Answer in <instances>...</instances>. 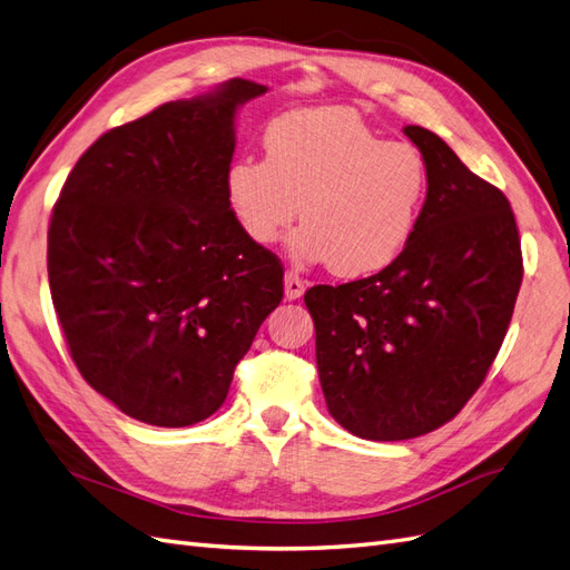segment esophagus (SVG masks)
Instances as JSON below:
<instances>
[{
	"instance_id": "34e87169",
	"label": "esophagus",
	"mask_w": 570,
	"mask_h": 570,
	"mask_svg": "<svg viewBox=\"0 0 570 570\" xmlns=\"http://www.w3.org/2000/svg\"><path fill=\"white\" fill-rule=\"evenodd\" d=\"M306 289V281H302L297 273H285V299H299Z\"/></svg>"
}]
</instances>
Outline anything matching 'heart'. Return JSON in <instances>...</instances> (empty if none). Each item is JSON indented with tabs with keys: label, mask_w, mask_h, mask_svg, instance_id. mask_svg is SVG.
Returning <instances> with one entry per match:
<instances>
[{
	"label": "heart",
	"mask_w": 570,
	"mask_h": 570,
	"mask_svg": "<svg viewBox=\"0 0 570 570\" xmlns=\"http://www.w3.org/2000/svg\"><path fill=\"white\" fill-rule=\"evenodd\" d=\"M266 158L239 156L225 196L242 233L271 247L295 223L292 254L343 278L376 273L403 254L422 215V153L383 138L352 107H302L268 121Z\"/></svg>",
	"instance_id": "b5f03b06"
}]
</instances>
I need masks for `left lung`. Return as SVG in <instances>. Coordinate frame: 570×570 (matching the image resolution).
<instances>
[{"label": "left lung", "instance_id": "8db88e82", "mask_svg": "<svg viewBox=\"0 0 570 570\" xmlns=\"http://www.w3.org/2000/svg\"><path fill=\"white\" fill-rule=\"evenodd\" d=\"M405 134L429 170L407 247L368 278L304 295L328 412L368 441L429 434L465 407L499 355L522 283L509 198L434 131Z\"/></svg>", "mask_w": 570, "mask_h": 570}]
</instances>
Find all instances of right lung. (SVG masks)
Returning a JSON list of instances; mask_svg holds the SVG:
<instances>
[{"mask_svg":"<svg viewBox=\"0 0 570 570\" xmlns=\"http://www.w3.org/2000/svg\"><path fill=\"white\" fill-rule=\"evenodd\" d=\"M266 86L229 79L115 127L73 165L48 229L69 355L90 389L156 426L218 410L283 299V264L225 196L235 112Z\"/></svg>","mask_w":570,"mask_h":570,"instance_id":"add662e5","label":"right lung"}]
</instances>
